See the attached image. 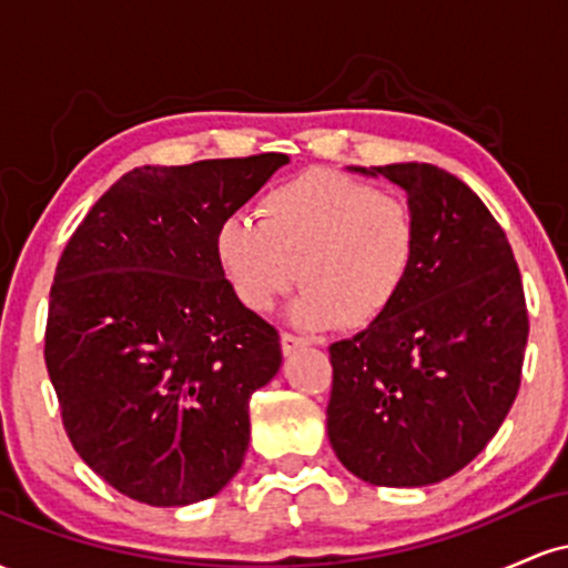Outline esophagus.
Masks as SVG:
<instances>
[{
    "mask_svg": "<svg viewBox=\"0 0 568 568\" xmlns=\"http://www.w3.org/2000/svg\"><path fill=\"white\" fill-rule=\"evenodd\" d=\"M280 347H283V355H293L298 347H306V338L283 331V334H280Z\"/></svg>",
    "mask_w": 568,
    "mask_h": 568,
    "instance_id": "34e87169",
    "label": "esophagus"
}]
</instances>
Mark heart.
<instances>
[{"instance_id":"heart-1","label":"heart","mask_w":568,"mask_h":568,"mask_svg":"<svg viewBox=\"0 0 568 568\" xmlns=\"http://www.w3.org/2000/svg\"><path fill=\"white\" fill-rule=\"evenodd\" d=\"M258 224L230 216L216 230V258L237 302L275 306L304 285L293 321L304 328L361 331L400 302L416 256L419 216L406 197L336 171H306L272 186Z\"/></svg>"}]
</instances>
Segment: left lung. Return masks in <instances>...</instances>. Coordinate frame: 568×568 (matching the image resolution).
Masks as SVG:
<instances>
[{"label":"left lung","instance_id":"left-lung-1","mask_svg":"<svg viewBox=\"0 0 568 568\" xmlns=\"http://www.w3.org/2000/svg\"><path fill=\"white\" fill-rule=\"evenodd\" d=\"M357 171L406 189L419 256L379 323L331 344L328 438L366 484L429 486L484 452L518 395L524 283L505 230L465 181L427 162Z\"/></svg>","mask_w":568,"mask_h":568}]
</instances>
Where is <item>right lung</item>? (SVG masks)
Segmentation results:
<instances>
[{
    "mask_svg": "<svg viewBox=\"0 0 568 568\" xmlns=\"http://www.w3.org/2000/svg\"><path fill=\"white\" fill-rule=\"evenodd\" d=\"M285 162L135 168L58 258L44 366L74 452L130 499L192 505L243 465L247 403L283 349L226 283L216 230Z\"/></svg>",
    "mask_w": 568,
    "mask_h": 568,
    "instance_id": "obj_1",
    "label": "right lung"
}]
</instances>
